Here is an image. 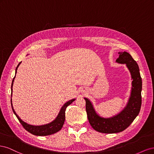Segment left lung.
Segmentation results:
<instances>
[{"instance_id":"left-lung-1","label":"left lung","mask_w":154,"mask_h":154,"mask_svg":"<svg viewBox=\"0 0 154 154\" xmlns=\"http://www.w3.org/2000/svg\"><path fill=\"white\" fill-rule=\"evenodd\" d=\"M118 53L119 56L116 62L126 64L132 80L130 96L123 110L112 117H101L97 114L91 101L84 97L88 122L93 128L101 133L114 134L123 131L133 122L141 109L142 80L138 65L128 53L124 51Z\"/></svg>"}]
</instances>
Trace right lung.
I'll use <instances>...</instances> for the list:
<instances>
[{
	"instance_id": "1",
	"label": "right lung",
	"mask_w": 154,
	"mask_h": 154,
	"mask_svg": "<svg viewBox=\"0 0 154 154\" xmlns=\"http://www.w3.org/2000/svg\"><path fill=\"white\" fill-rule=\"evenodd\" d=\"M20 63H21V62L18 63L17 67H16L15 75L17 74V69H18V66H20ZM15 76L13 78L12 83H11V96H12V91H13L12 87L13 85V82H14V80H15ZM74 100H75V99H72V100H71L67 101L66 103L62 106L61 109H60L59 113H58V116H57V118H55V119H54L52 122H51L48 124H45V125H30V124H28V123L24 122V121H22L19 118V116L17 114L15 111L14 110L13 105H12L11 98V107H12V109H13L14 114H15V115L17 116V118H18V121H19L20 123L23 126V127H24L27 130V131H28L29 132H30L32 134L35 135V136H49V135H51V134H53L54 133H57V132L60 131V130L62 129L63 125L64 124L65 119H66V115L65 114H66V108L69 105H71Z\"/></svg>"
}]
</instances>
